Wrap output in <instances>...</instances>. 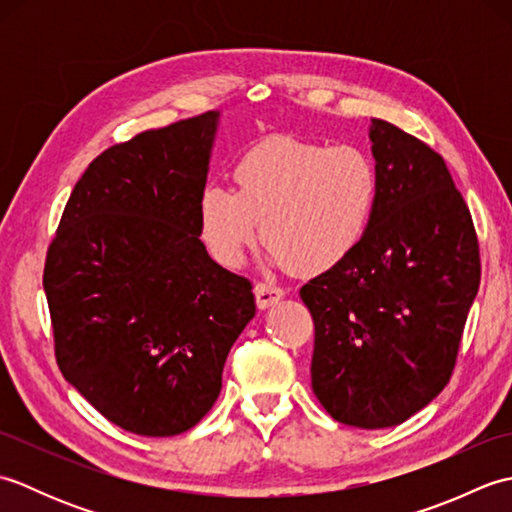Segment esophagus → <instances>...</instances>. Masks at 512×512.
Returning a JSON list of instances; mask_svg holds the SVG:
<instances>
[{
	"label": "esophagus",
	"instance_id": "1",
	"mask_svg": "<svg viewBox=\"0 0 512 512\" xmlns=\"http://www.w3.org/2000/svg\"><path fill=\"white\" fill-rule=\"evenodd\" d=\"M284 288H279L275 284H268V281H257L255 284V297H257V306L259 308H270L275 306L277 301L284 299Z\"/></svg>",
	"mask_w": 512,
	"mask_h": 512
}]
</instances>
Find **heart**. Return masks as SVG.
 <instances>
[{
    "label": "heart",
    "mask_w": 512,
    "mask_h": 512,
    "mask_svg": "<svg viewBox=\"0 0 512 512\" xmlns=\"http://www.w3.org/2000/svg\"><path fill=\"white\" fill-rule=\"evenodd\" d=\"M233 180L235 189L206 184L198 202L202 242L224 266H237L262 235L273 262L325 273L361 246L380 198V173L363 147L292 136L246 151Z\"/></svg>",
    "instance_id": "1"
}]
</instances>
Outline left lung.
Wrapping results in <instances>:
<instances>
[{
  "mask_svg": "<svg viewBox=\"0 0 512 512\" xmlns=\"http://www.w3.org/2000/svg\"><path fill=\"white\" fill-rule=\"evenodd\" d=\"M374 222L354 253L301 286L312 389L358 429L405 422L447 387L480 288V242L451 173L420 138L374 118Z\"/></svg>",
  "mask_w": 512,
  "mask_h": 512,
  "instance_id": "left-lung-1",
  "label": "left lung"
}]
</instances>
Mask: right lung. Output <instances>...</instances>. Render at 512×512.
Returning a JSON list of instances; mask_svg holds the SVG:
<instances>
[{"instance_id":"add662e5","label":"right lung","mask_w":512,"mask_h":512,"mask_svg":"<svg viewBox=\"0 0 512 512\" xmlns=\"http://www.w3.org/2000/svg\"><path fill=\"white\" fill-rule=\"evenodd\" d=\"M217 116L105 149L76 182L48 246L43 290L61 374L136 436L195 427L255 317L250 279L215 264L200 239Z\"/></svg>"}]
</instances>
